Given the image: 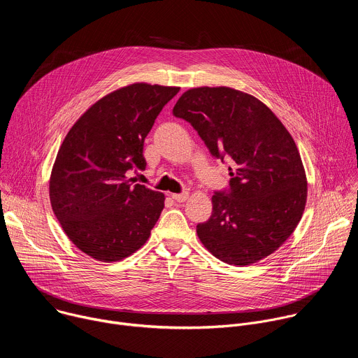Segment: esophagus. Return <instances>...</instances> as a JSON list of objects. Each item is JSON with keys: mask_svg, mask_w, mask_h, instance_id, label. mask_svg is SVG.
Wrapping results in <instances>:
<instances>
[{"mask_svg": "<svg viewBox=\"0 0 358 358\" xmlns=\"http://www.w3.org/2000/svg\"><path fill=\"white\" fill-rule=\"evenodd\" d=\"M171 196H173V199L177 201V202H184V201H187V198H188V192L184 191V192H181V194H173Z\"/></svg>", "mask_w": 358, "mask_h": 358, "instance_id": "34e87169", "label": "esophagus"}]
</instances>
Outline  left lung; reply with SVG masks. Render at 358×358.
I'll list each match as a JSON object with an SVG mask.
<instances>
[{
	"label": "left lung",
	"instance_id": "obj_1",
	"mask_svg": "<svg viewBox=\"0 0 358 358\" xmlns=\"http://www.w3.org/2000/svg\"><path fill=\"white\" fill-rule=\"evenodd\" d=\"M173 115L229 163V187L214 192L211 217L196 225L199 241L229 265L269 257L297 227L308 196L289 131L261 100L225 86L187 90Z\"/></svg>",
	"mask_w": 358,
	"mask_h": 358
}]
</instances>
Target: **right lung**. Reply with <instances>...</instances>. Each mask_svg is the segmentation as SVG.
<instances>
[{"mask_svg":"<svg viewBox=\"0 0 358 358\" xmlns=\"http://www.w3.org/2000/svg\"><path fill=\"white\" fill-rule=\"evenodd\" d=\"M180 87L134 83L101 97L66 134L50 174L52 210L89 257L122 261L141 248L164 208V194L136 184L144 138Z\"/></svg>","mask_w":358,"mask_h":358,"instance_id":"add662e5","label":"right lung"}]
</instances>
